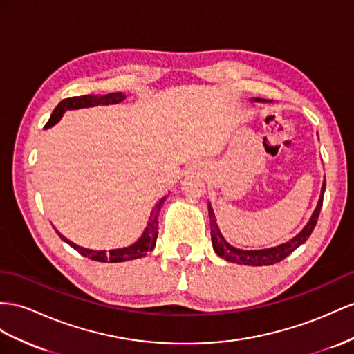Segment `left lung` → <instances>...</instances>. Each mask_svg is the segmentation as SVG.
Wrapping results in <instances>:
<instances>
[{
    "label": "left lung",
    "instance_id": "8db88e82",
    "mask_svg": "<svg viewBox=\"0 0 354 354\" xmlns=\"http://www.w3.org/2000/svg\"><path fill=\"white\" fill-rule=\"evenodd\" d=\"M252 102L272 103V100L252 98ZM324 189H326V178L323 180L319 202H317L315 209L311 215L310 221L305 224V227L290 241H287L284 243H279V245H277V247H270V248H265V250H241V248L230 245V243L224 239L223 233L218 227V223H216L211 203H207V212H209V220H211V238H212L214 251L224 260L232 261V263L247 265V266H269V265L278 263V261H281V260H284L287 256L292 254V252L297 247H301L302 243L308 238H310V234L313 233L315 224H317V220H319V215H320Z\"/></svg>",
    "mask_w": 354,
    "mask_h": 354
}]
</instances>
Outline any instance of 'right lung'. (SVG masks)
I'll list each match as a JSON object with an SVG mask.
<instances>
[{"instance_id":"obj_1","label":"right lung","mask_w":354,"mask_h":354,"mask_svg":"<svg viewBox=\"0 0 354 354\" xmlns=\"http://www.w3.org/2000/svg\"><path fill=\"white\" fill-rule=\"evenodd\" d=\"M125 98H127V95L124 93H111L106 95L89 94V95L66 98V100H62V102H59V104L53 109V112L49 118L48 124L44 125V129H50V127L55 125L67 111H76V109H85V107H94V106L118 104V103L124 102ZM166 198H167V196L160 198V201L156 203V206L152 207L151 215H149L148 223H147V227H145L142 236L129 247L109 250V251L107 250H89V248L77 245V243H75V242H71L66 236H62L58 230H57V233L62 241L68 243V245L71 248H75L77 252H80V254L91 259V260L102 261V263H107V261L109 263H120V261L140 259L143 256H147L148 251H152L153 247H156L157 236H158V214H160L161 206H162V203H165Z\"/></svg>"}]
</instances>
